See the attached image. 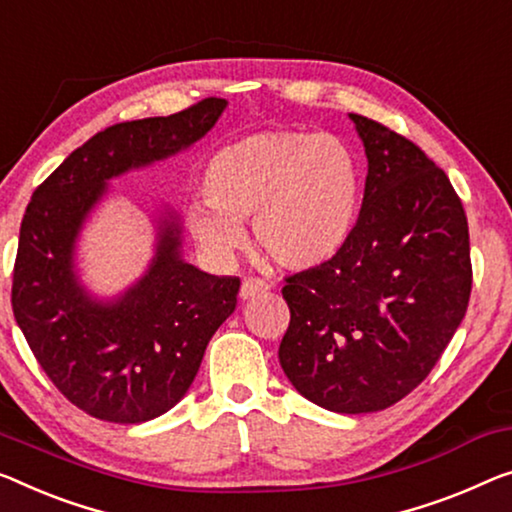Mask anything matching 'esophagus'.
Listing matches in <instances>:
<instances>
[{"instance_id":"1","label":"esophagus","mask_w":512,"mask_h":512,"mask_svg":"<svg viewBox=\"0 0 512 512\" xmlns=\"http://www.w3.org/2000/svg\"><path fill=\"white\" fill-rule=\"evenodd\" d=\"M269 289V285H266L264 280L259 278H246L241 282V299H253L255 294H262Z\"/></svg>"}]
</instances>
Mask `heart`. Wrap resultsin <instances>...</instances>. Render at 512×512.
Returning <instances> with one entry per match:
<instances>
[{
	"mask_svg": "<svg viewBox=\"0 0 512 512\" xmlns=\"http://www.w3.org/2000/svg\"><path fill=\"white\" fill-rule=\"evenodd\" d=\"M207 200L188 227L211 257L230 259L253 220L262 253L289 271H315L342 255L361 207V170L333 135L264 131L227 144L204 172Z\"/></svg>",
	"mask_w": 512,
	"mask_h": 512,
	"instance_id": "obj_1",
	"label": "heart"
}]
</instances>
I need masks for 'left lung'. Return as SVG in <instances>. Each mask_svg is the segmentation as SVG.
<instances>
[{"label":"left lung","instance_id":"1","mask_svg":"<svg viewBox=\"0 0 512 512\" xmlns=\"http://www.w3.org/2000/svg\"><path fill=\"white\" fill-rule=\"evenodd\" d=\"M368 156L361 213L331 264L285 278L278 358L296 391L338 414L381 411L414 391L467 312V213L421 147L349 114Z\"/></svg>","mask_w":512,"mask_h":512}]
</instances>
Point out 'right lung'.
Segmentation results:
<instances>
[{"instance_id": "1", "label": "right lung", "mask_w": 512, "mask_h": 512, "mask_svg": "<svg viewBox=\"0 0 512 512\" xmlns=\"http://www.w3.org/2000/svg\"><path fill=\"white\" fill-rule=\"evenodd\" d=\"M225 105L211 96L170 117L105 128L27 204L13 266L15 322L59 393L101 421H151L186 395L211 335L236 308L241 280L183 262L179 225L165 223L147 276L114 303H96L73 273L75 239L108 179L190 147Z\"/></svg>"}]
</instances>
